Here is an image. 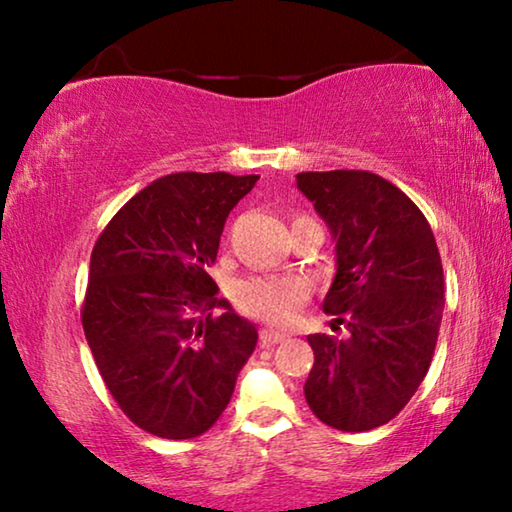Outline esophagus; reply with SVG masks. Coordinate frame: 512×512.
Instances as JSON below:
<instances>
[{"label":"esophagus","instance_id":"1","mask_svg":"<svg viewBox=\"0 0 512 512\" xmlns=\"http://www.w3.org/2000/svg\"><path fill=\"white\" fill-rule=\"evenodd\" d=\"M286 338H289V335L272 331V328H263V331H261V345L263 347H272V345H277V342H284Z\"/></svg>","mask_w":512,"mask_h":512}]
</instances>
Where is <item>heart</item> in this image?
Wrapping results in <instances>:
<instances>
[{
	"mask_svg": "<svg viewBox=\"0 0 512 512\" xmlns=\"http://www.w3.org/2000/svg\"><path fill=\"white\" fill-rule=\"evenodd\" d=\"M233 298L235 305L249 317L272 326H286L307 303L310 289L300 279L249 277L235 286Z\"/></svg>",
	"mask_w": 512,
	"mask_h": 512,
	"instance_id": "b5f03b06",
	"label": "heart"
}]
</instances>
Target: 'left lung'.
Returning a JSON list of instances; mask_svg holds the SVG:
<instances>
[{"label":"left lung","mask_w":512,"mask_h":512,"mask_svg":"<svg viewBox=\"0 0 512 512\" xmlns=\"http://www.w3.org/2000/svg\"><path fill=\"white\" fill-rule=\"evenodd\" d=\"M298 191L326 221L335 277L324 312L349 331L307 335L305 398L338 431H370L401 412L431 366L443 319V265L419 207L366 170L300 172Z\"/></svg>","instance_id":"obj_1"}]
</instances>
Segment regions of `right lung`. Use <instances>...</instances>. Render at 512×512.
Listing matches in <instances>:
<instances>
[{"label": "right lung", "instance_id": "1", "mask_svg": "<svg viewBox=\"0 0 512 512\" xmlns=\"http://www.w3.org/2000/svg\"><path fill=\"white\" fill-rule=\"evenodd\" d=\"M256 181L167 174L125 202L95 242L83 333L111 396L158 438L205 433L256 349V324L216 298L207 272L230 209Z\"/></svg>", "mask_w": 512, "mask_h": 512}]
</instances>
